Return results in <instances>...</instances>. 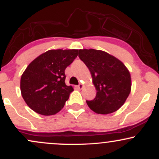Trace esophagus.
<instances>
[{"instance_id":"1","label":"esophagus","mask_w":159,"mask_h":159,"mask_svg":"<svg viewBox=\"0 0 159 159\" xmlns=\"http://www.w3.org/2000/svg\"><path fill=\"white\" fill-rule=\"evenodd\" d=\"M78 89H80V90H81V89H82L84 87V84H79V85L78 86Z\"/></svg>"}]
</instances>
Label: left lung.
<instances>
[{"label":"left lung","instance_id":"left-lung-1","mask_svg":"<svg viewBox=\"0 0 159 159\" xmlns=\"http://www.w3.org/2000/svg\"><path fill=\"white\" fill-rule=\"evenodd\" d=\"M78 57L90 70L96 89L93 100L87 101L95 113L108 114L122 107L132 88L131 75L122 61L108 53L96 49H80Z\"/></svg>","mask_w":159,"mask_h":159}]
</instances>
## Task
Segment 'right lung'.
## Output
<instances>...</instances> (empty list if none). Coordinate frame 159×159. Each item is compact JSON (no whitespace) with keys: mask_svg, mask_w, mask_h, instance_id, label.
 I'll return each instance as SVG.
<instances>
[{"mask_svg":"<svg viewBox=\"0 0 159 159\" xmlns=\"http://www.w3.org/2000/svg\"><path fill=\"white\" fill-rule=\"evenodd\" d=\"M77 49H52L40 54L23 72L21 96L30 108L45 116L54 115L64 106L74 90L65 83V69L78 56Z\"/></svg>","mask_w":159,"mask_h":159,"instance_id":"1","label":"right lung"}]
</instances>
